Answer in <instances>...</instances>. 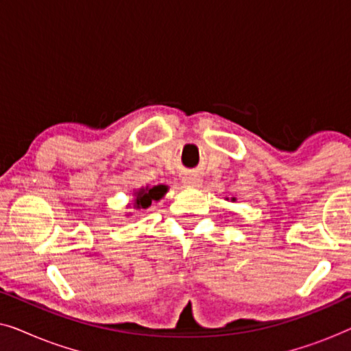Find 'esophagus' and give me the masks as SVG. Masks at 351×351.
<instances>
[{"mask_svg": "<svg viewBox=\"0 0 351 351\" xmlns=\"http://www.w3.org/2000/svg\"><path fill=\"white\" fill-rule=\"evenodd\" d=\"M182 184L185 186H199L201 185V177L196 174H189L182 179Z\"/></svg>", "mask_w": 351, "mask_h": 351, "instance_id": "1", "label": "esophagus"}]
</instances>
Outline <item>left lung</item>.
<instances>
[{"label": "left lung", "instance_id": "obj_1", "mask_svg": "<svg viewBox=\"0 0 351 351\" xmlns=\"http://www.w3.org/2000/svg\"><path fill=\"white\" fill-rule=\"evenodd\" d=\"M225 199H227V201H228V199H232V201H237V198H234V196H232V198H225Z\"/></svg>", "mask_w": 351, "mask_h": 351}]
</instances>
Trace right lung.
I'll use <instances>...</instances> for the list:
<instances>
[{"label":"right lung","mask_w":351,"mask_h":351,"mask_svg":"<svg viewBox=\"0 0 351 351\" xmlns=\"http://www.w3.org/2000/svg\"><path fill=\"white\" fill-rule=\"evenodd\" d=\"M167 193V185H153V186H142V189L134 190V199L131 203H128V209L134 210H145L150 208V206L155 203V201H160L162 196ZM134 213H126V215H132Z\"/></svg>","instance_id":"obj_1"}]
</instances>
